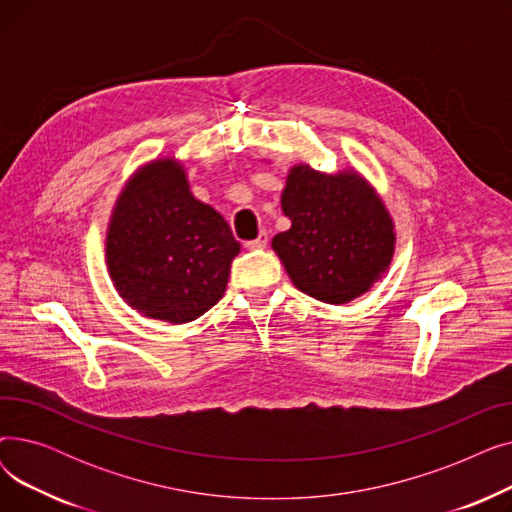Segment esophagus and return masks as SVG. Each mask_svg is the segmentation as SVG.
Returning <instances> with one entry per match:
<instances>
[{"mask_svg":"<svg viewBox=\"0 0 512 512\" xmlns=\"http://www.w3.org/2000/svg\"><path fill=\"white\" fill-rule=\"evenodd\" d=\"M267 247V234L265 232H261L257 238H253V240H247V249H251V251H261V249H265Z\"/></svg>","mask_w":512,"mask_h":512,"instance_id":"esophagus-1","label":"esophagus"}]
</instances>
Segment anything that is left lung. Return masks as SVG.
Returning a JSON list of instances; mask_svg holds the SVG:
<instances>
[{
	"label": "left lung",
	"mask_w": 512,
	"mask_h": 512,
	"mask_svg": "<svg viewBox=\"0 0 512 512\" xmlns=\"http://www.w3.org/2000/svg\"><path fill=\"white\" fill-rule=\"evenodd\" d=\"M282 211L292 226L274 236L272 247L294 286L309 297L332 305L348 303L388 270L394 226L361 176L292 168Z\"/></svg>",
	"instance_id": "left-lung-1"
}]
</instances>
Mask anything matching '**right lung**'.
Returning a JSON list of instances; mask_svg holds the SVG:
<instances>
[{"instance_id": "1", "label": "right lung", "mask_w": 512, "mask_h": 512, "mask_svg": "<svg viewBox=\"0 0 512 512\" xmlns=\"http://www.w3.org/2000/svg\"><path fill=\"white\" fill-rule=\"evenodd\" d=\"M238 251L226 220L193 197L172 159L153 161L128 182L105 240L120 297L170 324L193 321L224 297Z\"/></svg>"}]
</instances>
